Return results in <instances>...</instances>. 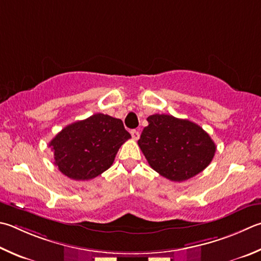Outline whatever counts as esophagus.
Returning a JSON list of instances; mask_svg holds the SVG:
<instances>
[{"instance_id":"esophagus-1","label":"esophagus","mask_w":261,"mask_h":261,"mask_svg":"<svg viewBox=\"0 0 261 261\" xmlns=\"http://www.w3.org/2000/svg\"><path fill=\"white\" fill-rule=\"evenodd\" d=\"M131 136H132V138H134L135 140H137V139H139V131H137V130H131Z\"/></svg>"}]
</instances>
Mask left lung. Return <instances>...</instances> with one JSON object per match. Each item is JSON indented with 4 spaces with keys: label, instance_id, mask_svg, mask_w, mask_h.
<instances>
[{
    "label": "left lung",
    "instance_id": "left-lung-1",
    "mask_svg": "<svg viewBox=\"0 0 261 261\" xmlns=\"http://www.w3.org/2000/svg\"><path fill=\"white\" fill-rule=\"evenodd\" d=\"M147 121L138 145L150 168L161 176L185 181L211 163L216 145L196 123L167 114L150 115Z\"/></svg>",
    "mask_w": 261,
    "mask_h": 261
}]
</instances>
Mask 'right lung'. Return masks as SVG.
Masks as SVG:
<instances>
[{"mask_svg": "<svg viewBox=\"0 0 261 261\" xmlns=\"http://www.w3.org/2000/svg\"><path fill=\"white\" fill-rule=\"evenodd\" d=\"M131 138L120 118L97 113L65 126L49 143L59 171L90 180L111 168L120 147Z\"/></svg>", "mask_w": 261, "mask_h": 261, "instance_id": "right-lung-1", "label": "right lung"}]
</instances>
